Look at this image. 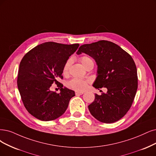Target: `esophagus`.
I'll list each match as a JSON object with an SVG mask.
<instances>
[{"label":"esophagus","mask_w":156,"mask_h":156,"mask_svg":"<svg viewBox=\"0 0 156 156\" xmlns=\"http://www.w3.org/2000/svg\"><path fill=\"white\" fill-rule=\"evenodd\" d=\"M83 93H84L83 92H78V91H76V92H75V94H76V96L82 95V94H83Z\"/></svg>","instance_id":"34e87169"}]
</instances>
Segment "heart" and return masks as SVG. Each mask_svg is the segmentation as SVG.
Here are the masks:
<instances>
[{
    "label": "heart",
    "instance_id": "heart-1",
    "mask_svg": "<svg viewBox=\"0 0 156 156\" xmlns=\"http://www.w3.org/2000/svg\"><path fill=\"white\" fill-rule=\"evenodd\" d=\"M80 60L86 69L91 65L94 66L93 60H92L91 58H90L89 56H87V55L82 56L80 58ZM72 63H73V60L72 58H71L66 60L63 67L62 73L63 75L68 74L69 69H70ZM88 83H89V81L87 80L74 78L67 82V87L69 89H72V90H74L78 92H82L87 88Z\"/></svg>",
    "mask_w": 156,
    "mask_h": 156
}]
</instances>
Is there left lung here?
Returning <instances> with one entry per match:
<instances>
[{
    "instance_id": "obj_1",
    "label": "left lung",
    "mask_w": 156,
    "mask_h": 156,
    "mask_svg": "<svg viewBox=\"0 0 156 156\" xmlns=\"http://www.w3.org/2000/svg\"><path fill=\"white\" fill-rule=\"evenodd\" d=\"M84 53L95 60L98 74L93 87H105L107 93L95 94L88 107L100 122H116L129 111L137 89V69L132 56L119 45L107 40L80 46L76 53Z\"/></svg>"
}]
</instances>
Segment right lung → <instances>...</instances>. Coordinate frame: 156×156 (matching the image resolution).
I'll list each match as a JSON object with an SVG mask.
<instances>
[{
    "mask_svg": "<svg viewBox=\"0 0 156 156\" xmlns=\"http://www.w3.org/2000/svg\"><path fill=\"white\" fill-rule=\"evenodd\" d=\"M78 47L79 44L48 42L38 45L23 57L17 85L23 104L34 118L48 122L66 112L74 91L63 87L58 79L63 78V65ZM53 83L61 88L60 94L49 90Z\"/></svg>",
    "mask_w": 156,
    "mask_h": 156,
    "instance_id": "add662e5",
    "label": "right lung"
}]
</instances>
